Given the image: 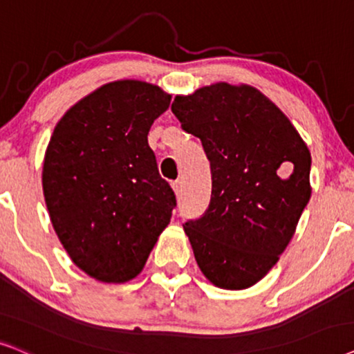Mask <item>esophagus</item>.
Wrapping results in <instances>:
<instances>
[{
    "mask_svg": "<svg viewBox=\"0 0 354 354\" xmlns=\"http://www.w3.org/2000/svg\"><path fill=\"white\" fill-rule=\"evenodd\" d=\"M171 187H173L174 194H180V192H181V181H180V180L173 181V183H171Z\"/></svg>",
    "mask_w": 354,
    "mask_h": 354,
    "instance_id": "esophagus-1",
    "label": "esophagus"
}]
</instances>
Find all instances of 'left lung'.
Segmentation results:
<instances>
[{
    "mask_svg": "<svg viewBox=\"0 0 354 354\" xmlns=\"http://www.w3.org/2000/svg\"><path fill=\"white\" fill-rule=\"evenodd\" d=\"M181 128L201 139L212 197L187 220L197 266L215 286L244 290L279 262L310 199V152L275 103L226 82L174 97Z\"/></svg>",
    "mask_w": 354,
    "mask_h": 354,
    "instance_id": "left-lung-1",
    "label": "left lung"
}]
</instances>
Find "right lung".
<instances>
[{"label": "right lung", "instance_id": "obj_1", "mask_svg": "<svg viewBox=\"0 0 354 354\" xmlns=\"http://www.w3.org/2000/svg\"><path fill=\"white\" fill-rule=\"evenodd\" d=\"M169 102L153 84H105L64 113L46 147L51 223L75 266L98 281L138 277L176 207L147 140Z\"/></svg>", "mask_w": 354, "mask_h": 354}]
</instances>
